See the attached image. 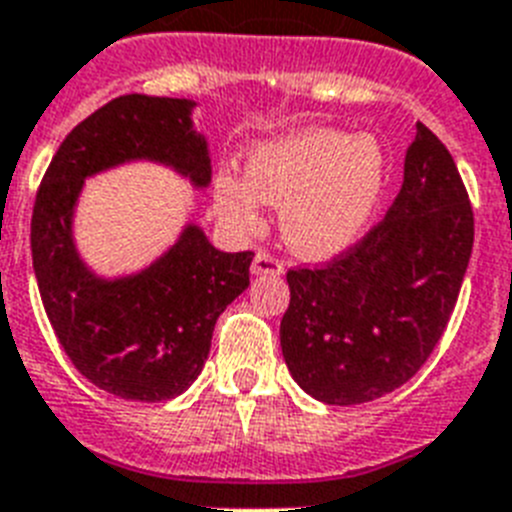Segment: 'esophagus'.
Listing matches in <instances>:
<instances>
[{
	"mask_svg": "<svg viewBox=\"0 0 512 512\" xmlns=\"http://www.w3.org/2000/svg\"><path fill=\"white\" fill-rule=\"evenodd\" d=\"M283 263L268 252H257L252 260V276H281Z\"/></svg>",
	"mask_w": 512,
	"mask_h": 512,
	"instance_id": "34e87169",
	"label": "esophagus"
}]
</instances>
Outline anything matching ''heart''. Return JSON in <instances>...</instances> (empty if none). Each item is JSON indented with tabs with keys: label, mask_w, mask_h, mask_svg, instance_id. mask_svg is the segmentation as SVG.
Instances as JSON below:
<instances>
[{
	"label": "heart",
	"mask_w": 512,
	"mask_h": 512,
	"mask_svg": "<svg viewBox=\"0 0 512 512\" xmlns=\"http://www.w3.org/2000/svg\"><path fill=\"white\" fill-rule=\"evenodd\" d=\"M388 153L375 135L304 127L249 148L247 171L221 169L210 200L223 226L247 234L265 205L281 208V234L309 260L341 255L367 234L388 184Z\"/></svg>",
	"instance_id": "1"
}]
</instances>
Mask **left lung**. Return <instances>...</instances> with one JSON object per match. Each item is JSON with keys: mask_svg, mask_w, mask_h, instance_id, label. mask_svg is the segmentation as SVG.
<instances>
[{"mask_svg": "<svg viewBox=\"0 0 512 512\" xmlns=\"http://www.w3.org/2000/svg\"><path fill=\"white\" fill-rule=\"evenodd\" d=\"M471 247L474 210L461 174L416 122L385 218L333 263L286 273L281 351L299 388L356 406L409 382L445 333Z\"/></svg>", "mask_w": 512, "mask_h": 512, "instance_id": "1", "label": "left lung"}]
</instances>
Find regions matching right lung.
<instances>
[{
  "instance_id": "1",
  "label": "right lung",
  "mask_w": 512,
  "mask_h": 512,
  "mask_svg": "<svg viewBox=\"0 0 512 512\" xmlns=\"http://www.w3.org/2000/svg\"><path fill=\"white\" fill-rule=\"evenodd\" d=\"M195 106L140 93L109 101L64 137L33 205L30 252L51 328L85 380L127 401H169L197 380L218 315L249 286L252 252H221L187 223L143 270L106 278L77 252L75 208L85 179L132 161L205 190L213 169Z\"/></svg>"
}]
</instances>
